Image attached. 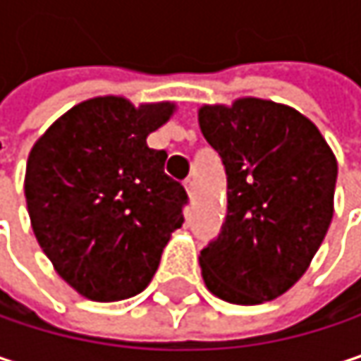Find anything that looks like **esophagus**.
<instances>
[{"mask_svg":"<svg viewBox=\"0 0 361 361\" xmlns=\"http://www.w3.org/2000/svg\"><path fill=\"white\" fill-rule=\"evenodd\" d=\"M183 185H185V192H188V196L192 198V196H194V180H192V178H188V180L183 181Z\"/></svg>","mask_w":361,"mask_h":361,"instance_id":"obj_1","label":"esophagus"}]
</instances>
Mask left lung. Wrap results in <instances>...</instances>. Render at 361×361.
<instances>
[{"mask_svg":"<svg viewBox=\"0 0 361 361\" xmlns=\"http://www.w3.org/2000/svg\"><path fill=\"white\" fill-rule=\"evenodd\" d=\"M207 142L227 171V216L198 256L207 289L256 306L289 291L308 271L335 213L337 159L298 109L240 97L198 109Z\"/></svg>","mask_w":361,"mask_h":361,"instance_id":"obj_1","label":"left lung"}]
</instances>
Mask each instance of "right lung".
<instances>
[{
    "instance_id": "add662e5",
    "label": "right lung",
    "mask_w": 361,
    "mask_h": 361,
    "mask_svg": "<svg viewBox=\"0 0 361 361\" xmlns=\"http://www.w3.org/2000/svg\"><path fill=\"white\" fill-rule=\"evenodd\" d=\"M173 101L92 97L57 117L32 145L24 173L30 227L55 273L92 302L147 289L163 247L183 223V185L147 138Z\"/></svg>"
}]
</instances>
